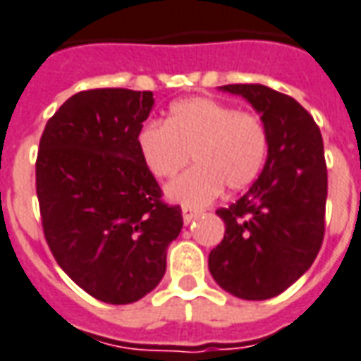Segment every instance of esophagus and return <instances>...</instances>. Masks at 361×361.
Wrapping results in <instances>:
<instances>
[{
  "mask_svg": "<svg viewBox=\"0 0 361 361\" xmlns=\"http://www.w3.org/2000/svg\"><path fill=\"white\" fill-rule=\"evenodd\" d=\"M200 216V212L198 209H192L188 208V206H183V219H185V224H190L192 219H196V217Z\"/></svg>",
  "mask_w": 361,
  "mask_h": 361,
  "instance_id": "esophagus-1",
  "label": "esophagus"
}]
</instances>
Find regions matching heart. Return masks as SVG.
Listing matches in <instances>:
<instances>
[{"label": "heart", "instance_id": "obj_1", "mask_svg": "<svg viewBox=\"0 0 361 361\" xmlns=\"http://www.w3.org/2000/svg\"><path fill=\"white\" fill-rule=\"evenodd\" d=\"M268 130L257 112L208 97L171 104L165 124L145 122L135 134L144 167L155 178H171L190 153L196 167L165 188L169 200L188 208L206 206L221 188L243 190L262 173L268 157Z\"/></svg>", "mask_w": 361, "mask_h": 361}]
</instances>
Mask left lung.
Masks as SVG:
<instances>
[{
    "label": "left lung",
    "mask_w": 361,
    "mask_h": 361,
    "mask_svg": "<svg viewBox=\"0 0 361 361\" xmlns=\"http://www.w3.org/2000/svg\"><path fill=\"white\" fill-rule=\"evenodd\" d=\"M260 112L268 157L249 192L217 216L226 235L208 258L219 288L249 301L288 290L313 264L324 239L326 163L321 130L290 94L258 83L224 85Z\"/></svg>",
    "instance_id": "left-lung-1"
}]
</instances>
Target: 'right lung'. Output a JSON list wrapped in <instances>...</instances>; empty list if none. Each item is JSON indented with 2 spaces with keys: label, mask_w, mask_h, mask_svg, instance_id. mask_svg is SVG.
Instances as JSON below:
<instances>
[{
  "label": "right lung",
  "mask_w": 361,
  "mask_h": 361,
  "mask_svg": "<svg viewBox=\"0 0 361 361\" xmlns=\"http://www.w3.org/2000/svg\"><path fill=\"white\" fill-rule=\"evenodd\" d=\"M152 91L89 89L46 122L37 157L42 231L56 262L81 290L111 305L147 295L183 229L180 206L163 202L135 134Z\"/></svg>",
  "instance_id": "obj_1"
}]
</instances>
